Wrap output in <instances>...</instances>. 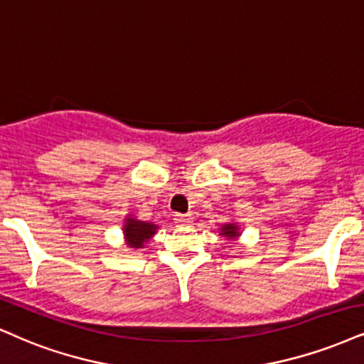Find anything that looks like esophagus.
<instances>
[{
    "instance_id": "obj_1",
    "label": "esophagus",
    "mask_w": 364,
    "mask_h": 364,
    "mask_svg": "<svg viewBox=\"0 0 364 364\" xmlns=\"http://www.w3.org/2000/svg\"><path fill=\"white\" fill-rule=\"evenodd\" d=\"M173 221L178 224V226H187V224L192 223L191 214H175Z\"/></svg>"
}]
</instances>
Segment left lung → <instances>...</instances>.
Instances as JSON below:
<instances>
[{
	"label": "left lung",
	"mask_w": 364,
	"mask_h": 364,
	"mask_svg": "<svg viewBox=\"0 0 364 364\" xmlns=\"http://www.w3.org/2000/svg\"><path fill=\"white\" fill-rule=\"evenodd\" d=\"M221 231H223V235H226L228 237H235V236H237V231H236L235 224H226V226H224Z\"/></svg>",
	"instance_id": "left-lung-1"
}]
</instances>
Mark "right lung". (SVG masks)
<instances>
[{"mask_svg": "<svg viewBox=\"0 0 364 364\" xmlns=\"http://www.w3.org/2000/svg\"><path fill=\"white\" fill-rule=\"evenodd\" d=\"M155 224L128 219L127 226H124V236H127L129 248H141L143 243L155 235Z\"/></svg>", "mask_w": 364, "mask_h": 364, "instance_id": "obj_1", "label": "right lung"}]
</instances>
